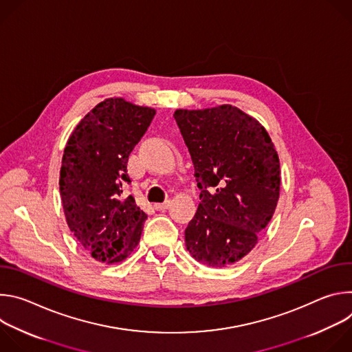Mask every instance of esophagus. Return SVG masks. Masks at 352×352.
<instances>
[{"label": "esophagus", "mask_w": 352, "mask_h": 352, "mask_svg": "<svg viewBox=\"0 0 352 352\" xmlns=\"http://www.w3.org/2000/svg\"><path fill=\"white\" fill-rule=\"evenodd\" d=\"M168 206H170V200H166L164 204H156V205H155V208H156L157 210H167Z\"/></svg>", "instance_id": "34e87169"}]
</instances>
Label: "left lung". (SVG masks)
Returning a JSON list of instances; mask_svg holds the SVG:
<instances>
[{
  "label": "left lung",
  "mask_w": 352,
  "mask_h": 352,
  "mask_svg": "<svg viewBox=\"0 0 352 352\" xmlns=\"http://www.w3.org/2000/svg\"><path fill=\"white\" fill-rule=\"evenodd\" d=\"M200 204L185 230L190 256L227 267L255 248L280 196V160L265 126L231 104L175 110Z\"/></svg>",
  "instance_id": "8db88e82"
}]
</instances>
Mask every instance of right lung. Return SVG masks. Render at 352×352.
<instances>
[{"instance_id": "1", "label": "right lung", "mask_w": 352, "mask_h": 352, "mask_svg": "<svg viewBox=\"0 0 352 352\" xmlns=\"http://www.w3.org/2000/svg\"><path fill=\"white\" fill-rule=\"evenodd\" d=\"M156 110L110 97L76 125L64 148L60 193L69 230L90 256L113 265L138 246L147 214L122 196L129 155Z\"/></svg>"}]
</instances>
